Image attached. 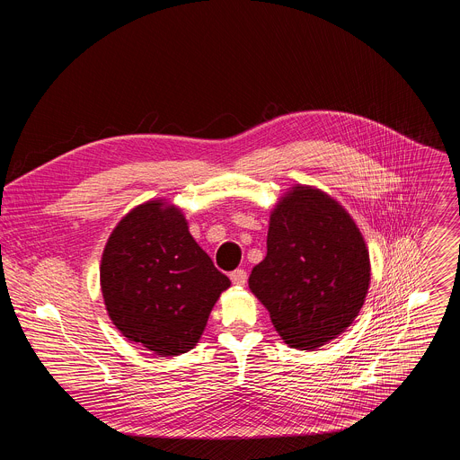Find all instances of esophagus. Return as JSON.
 Listing matches in <instances>:
<instances>
[{
    "instance_id": "esophagus-1",
    "label": "esophagus",
    "mask_w": 460,
    "mask_h": 460,
    "mask_svg": "<svg viewBox=\"0 0 460 460\" xmlns=\"http://www.w3.org/2000/svg\"><path fill=\"white\" fill-rule=\"evenodd\" d=\"M229 277L233 280V284H236V286H243L247 282V273L243 270H234Z\"/></svg>"
}]
</instances>
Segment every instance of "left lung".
Returning a JSON list of instances; mask_svg holds the SVG:
<instances>
[{
    "label": "left lung",
    "instance_id": "obj_1",
    "mask_svg": "<svg viewBox=\"0 0 460 460\" xmlns=\"http://www.w3.org/2000/svg\"><path fill=\"white\" fill-rule=\"evenodd\" d=\"M369 252L351 217L325 192L296 185L270 218L268 254L249 289L286 344L314 349L344 333L371 279Z\"/></svg>",
    "mask_w": 460,
    "mask_h": 460
}]
</instances>
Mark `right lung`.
Instances as JSON below:
<instances>
[{"mask_svg": "<svg viewBox=\"0 0 460 460\" xmlns=\"http://www.w3.org/2000/svg\"><path fill=\"white\" fill-rule=\"evenodd\" d=\"M100 282L121 335L164 357L196 346L231 286L190 236L181 211L162 200L121 218L103 249Z\"/></svg>", "mask_w": 460, "mask_h": 460, "instance_id": "1", "label": "right lung"}]
</instances>
